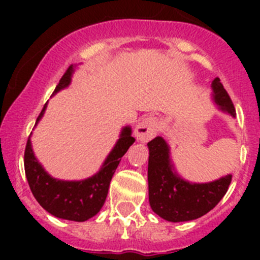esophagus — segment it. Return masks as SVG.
<instances>
[{
    "instance_id": "esophagus-1",
    "label": "esophagus",
    "mask_w": 260,
    "mask_h": 260,
    "mask_svg": "<svg viewBox=\"0 0 260 260\" xmlns=\"http://www.w3.org/2000/svg\"><path fill=\"white\" fill-rule=\"evenodd\" d=\"M157 128L158 122L156 117L148 116L138 123L137 128H135V137H137L138 141L148 142L155 137L156 133H157Z\"/></svg>"
}]
</instances>
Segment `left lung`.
Here are the masks:
<instances>
[{
  "instance_id": "left-lung-1",
  "label": "left lung",
  "mask_w": 260,
  "mask_h": 260,
  "mask_svg": "<svg viewBox=\"0 0 260 260\" xmlns=\"http://www.w3.org/2000/svg\"><path fill=\"white\" fill-rule=\"evenodd\" d=\"M213 99L219 108L231 116L236 109L219 78L213 79ZM148 195L153 212L173 222L190 221L210 212L222 199L231 185L232 176L210 183H190L173 173L169 148L161 137L148 142Z\"/></svg>"
}]
</instances>
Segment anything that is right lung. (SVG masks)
Returning <instances> with one entry per match:
<instances>
[{"mask_svg":"<svg viewBox=\"0 0 260 260\" xmlns=\"http://www.w3.org/2000/svg\"><path fill=\"white\" fill-rule=\"evenodd\" d=\"M71 73H73V66H69L53 95L58 92L59 89L69 86ZM45 108L47 104L39 114L36 123L44 114ZM134 142L135 139L132 137V128L126 126L113 151L105 160L102 171L91 178L75 182V181H59L52 178L41 168L34 156L28 137L24 150V171H26L29 189L39 204L50 215L71 221H86L95 216L104 206L112 177L121 161V157L125 155L128 147Z\"/></svg>","mask_w":260,"mask_h":260,"instance_id":"right-lung-1","label":"right lung"}]
</instances>
